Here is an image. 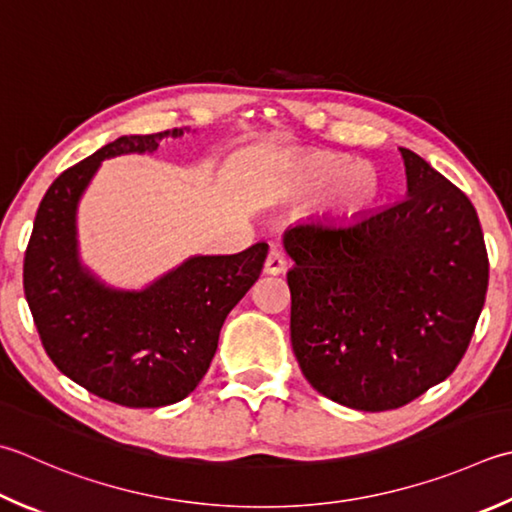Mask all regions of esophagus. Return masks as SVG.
Segmentation results:
<instances>
[{
  "label": "esophagus",
  "instance_id": "obj_1",
  "mask_svg": "<svg viewBox=\"0 0 512 512\" xmlns=\"http://www.w3.org/2000/svg\"><path fill=\"white\" fill-rule=\"evenodd\" d=\"M286 270V257L279 248H270V253L264 262V273L266 275H279Z\"/></svg>",
  "mask_w": 512,
  "mask_h": 512
}]
</instances>
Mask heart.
I'll return each instance as SVG.
<instances>
[{
    "label": "heart",
    "mask_w": 512,
    "mask_h": 512,
    "mask_svg": "<svg viewBox=\"0 0 512 512\" xmlns=\"http://www.w3.org/2000/svg\"><path fill=\"white\" fill-rule=\"evenodd\" d=\"M337 186V206L346 213H357L375 202L379 195V175L370 164H355L342 155H315L297 162L290 175L293 188Z\"/></svg>",
    "instance_id": "obj_1"
}]
</instances>
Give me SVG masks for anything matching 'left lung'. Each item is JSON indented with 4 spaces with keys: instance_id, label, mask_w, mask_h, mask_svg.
Wrapping results in <instances>:
<instances>
[{
    "instance_id": "left-lung-1",
    "label": "left lung",
    "mask_w": 512,
    "mask_h": 512,
    "mask_svg": "<svg viewBox=\"0 0 512 512\" xmlns=\"http://www.w3.org/2000/svg\"><path fill=\"white\" fill-rule=\"evenodd\" d=\"M399 150L402 202L284 233L299 368L317 393L368 413L413 402L453 373L488 290L475 206L426 159Z\"/></svg>"
}]
</instances>
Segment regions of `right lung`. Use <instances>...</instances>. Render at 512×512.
Instances as JSON below:
<instances>
[{
	"instance_id": "obj_1",
	"label": "right lung",
	"mask_w": 512,
	"mask_h": 512,
	"mask_svg": "<svg viewBox=\"0 0 512 512\" xmlns=\"http://www.w3.org/2000/svg\"><path fill=\"white\" fill-rule=\"evenodd\" d=\"M124 135L59 175L37 208L24 295L46 355L75 384L128 408L182 402L213 362L219 330L262 273L268 244L195 255L142 290L110 288L79 262L77 204L104 159L153 153L164 137Z\"/></svg>"
}]
</instances>
